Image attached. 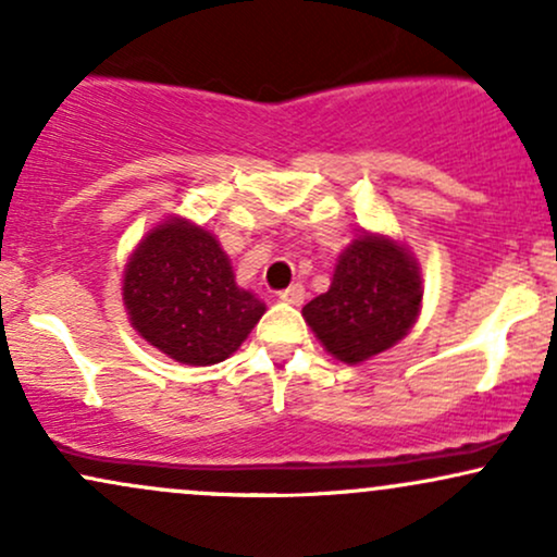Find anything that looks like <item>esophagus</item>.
Here are the masks:
<instances>
[{
    "instance_id": "esophagus-1",
    "label": "esophagus",
    "mask_w": 557,
    "mask_h": 557,
    "mask_svg": "<svg viewBox=\"0 0 557 557\" xmlns=\"http://www.w3.org/2000/svg\"><path fill=\"white\" fill-rule=\"evenodd\" d=\"M304 298H306V287L304 285H290V287H285L283 293H280V300H285V304H293V306H300L304 304Z\"/></svg>"
}]
</instances>
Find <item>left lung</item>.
<instances>
[{
	"label": "left lung",
	"mask_w": 557,
	"mask_h": 557,
	"mask_svg": "<svg viewBox=\"0 0 557 557\" xmlns=\"http://www.w3.org/2000/svg\"><path fill=\"white\" fill-rule=\"evenodd\" d=\"M419 304L413 259L393 240L363 235L337 261L330 290L304 306V319L335 359L359 363L398 343Z\"/></svg>",
	"instance_id": "8db88e82"
}]
</instances>
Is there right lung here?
Masks as SVG:
<instances>
[{
    "instance_id": "obj_1",
    "label": "right lung",
    "mask_w": 557,
    "mask_h": 557,
    "mask_svg": "<svg viewBox=\"0 0 557 557\" xmlns=\"http://www.w3.org/2000/svg\"><path fill=\"white\" fill-rule=\"evenodd\" d=\"M123 296L140 337L190 367L225 361L264 314V304L235 285L214 235L183 220L140 243Z\"/></svg>"
}]
</instances>
